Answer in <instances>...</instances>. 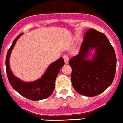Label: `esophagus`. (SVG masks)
I'll return each mask as SVG.
<instances>
[{
    "label": "esophagus",
    "mask_w": 123,
    "mask_h": 123,
    "mask_svg": "<svg viewBox=\"0 0 123 123\" xmlns=\"http://www.w3.org/2000/svg\"><path fill=\"white\" fill-rule=\"evenodd\" d=\"M63 58L64 60V62H65V64H68V62H69V56L68 55H64L63 56Z\"/></svg>",
    "instance_id": "obj_1"
}]
</instances>
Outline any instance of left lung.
<instances>
[{"instance_id": "1", "label": "left lung", "mask_w": 123, "mask_h": 123, "mask_svg": "<svg viewBox=\"0 0 123 123\" xmlns=\"http://www.w3.org/2000/svg\"><path fill=\"white\" fill-rule=\"evenodd\" d=\"M96 49L92 60L85 59L90 49ZM71 81L79 94L92 97L105 91L114 80L116 69L115 51L103 33L93 29L86 32L79 52L69 61Z\"/></svg>"}]
</instances>
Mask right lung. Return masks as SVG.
Masks as SVG:
<instances>
[{"label":"right lung","mask_w":123,"mask_h":123,"mask_svg":"<svg viewBox=\"0 0 123 123\" xmlns=\"http://www.w3.org/2000/svg\"><path fill=\"white\" fill-rule=\"evenodd\" d=\"M22 33L20 34L14 40L11 47L8 50L6 59V72L9 81L12 87L18 93L25 98L32 101H38L46 99L52 94L55 87V81L60 69L64 65L62 57L54 62L47 68L45 74L41 78L32 82H25L14 76L9 66V57L15 42Z\"/></svg>","instance_id":"1"}]
</instances>
